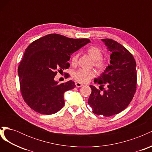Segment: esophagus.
<instances>
[{"instance_id": "34e87169", "label": "esophagus", "mask_w": 152, "mask_h": 152, "mask_svg": "<svg viewBox=\"0 0 152 152\" xmlns=\"http://www.w3.org/2000/svg\"><path fill=\"white\" fill-rule=\"evenodd\" d=\"M75 86H76V87H82V86H83V84L80 83V82H76V83H75Z\"/></svg>"}]
</instances>
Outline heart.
Returning a JSON list of instances; mask_svg holds the SVG:
<instances>
[{"mask_svg": "<svg viewBox=\"0 0 152 152\" xmlns=\"http://www.w3.org/2000/svg\"><path fill=\"white\" fill-rule=\"evenodd\" d=\"M87 53L88 54L90 58L94 61V66L98 68V70H103L106 66V63L102 59L103 56V52L102 49L98 47L91 46L87 49ZM79 54H75L72 58V63L73 65H75L77 63ZM95 76L94 72L92 70H78L73 72L72 77L75 80L82 82V83H86L89 80Z\"/></svg>", "mask_w": 152, "mask_h": 152, "instance_id": "b5f03b06", "label": "heart"}]
</instances>
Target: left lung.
Wrapping results in <instances>:
<instances>
[{
    "mask_svg": "<svg viewBox=\"0 0 152 152\" xmlns=\"http://www.w3.org/2000/svg\"><path fill=\"white\" fill-rule=\"evenodd\" d=\"M111 53L110 64L94 82L108 89L100 91L91 85L92 92L88 104L98 115L110 117L126 109L136 90V63L131 53L122 45L110 39H102ZM101 90V89H100Z\"/></svg>",
    "mask_w": 152,
    "mask_h": 152,
    "instance_id": "obj_1",
    "label": "left lung"
}]
</instances>
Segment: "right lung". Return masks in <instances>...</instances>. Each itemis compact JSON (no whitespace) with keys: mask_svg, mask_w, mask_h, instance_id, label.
Masks as SVG:
<instances>
[{"mask_svg":"<svg viewBox=\"0 0 152 152\" xmlns=\"http://www.w3.org/2000/svg\"><path fill=\"white\" fill-rule=\"evenodd\" d=\"M89 42L87 39H70L52 34L28 45L18 72L22 96L31 109L50 115L63 108L64 93L76 86L72 80L59 84L54 77L59 69L70 67L68 61L71 55Z\"/></svg>","mask_w":152,"mask_h":152,"instance_id":"right-lung-1","label":"right lung"}]
</instances>
